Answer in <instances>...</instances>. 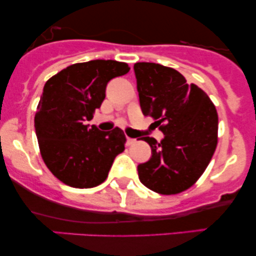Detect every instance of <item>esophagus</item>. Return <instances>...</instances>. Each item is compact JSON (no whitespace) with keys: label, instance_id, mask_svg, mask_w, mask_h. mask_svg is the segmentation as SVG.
<instances>
[{"label":"esophagus","instance_id":"1","mask_svg":"<svg viewBox=\"0 0 256 256\" xmlns=\"http://www.w3.org/2000/svg\"><path fill=\"white\" fill-rule=\"evenodd\" d=\"M134 143H136V140H134V138L128 137V146H132L134 144Z\"/></svg>","mask_w":256,"mask_h":256}]
</instances>
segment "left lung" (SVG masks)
I'll return each instance as SVG.
<instances>
[{
	"label": "left lung",
	"instance_id": "left-lung-1",
	"mask_svg": "<svg viewBox=\"0 0 256 256\" xmlns=\"http://www.w3.org/2000/svg\"><path fill=\"white\" fill-rule=\"evenodd\" d=\"M134 68L143 114L165 134L160 143L140 138L152 152L137 167L140 183L161 195L185 192L204 174L218 144L216 106L174 68L154 62H137Z\"/></svg>",
	"mask_w": 256,
	"mask_h": 256
}]
</instances>
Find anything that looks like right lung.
Wrapping results in <instances>:
<instances>
[{"label":"right lung","instance_id":"obj_1","mask_svg":"<svg viewBox=\"0 0 256 256\" xmlns=\"http://www.w3.org/2000/svg\"><path fill=\"white\" fill-rule=\"evenodd\" d=\"M128 71L126 62L91 60L73 64L46 80L34 130L44 164L64 184L79 189L98 186L107 179L116 155L124 152L122 128L102 132L84 122L101 107L108 82Z\"/></svg>","mask_w":256,"mask_h":256}]
</instances>
